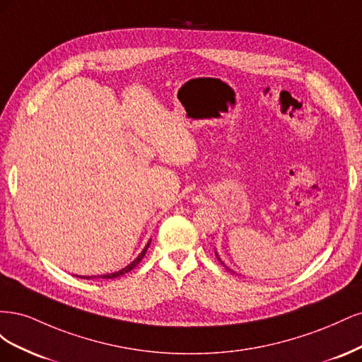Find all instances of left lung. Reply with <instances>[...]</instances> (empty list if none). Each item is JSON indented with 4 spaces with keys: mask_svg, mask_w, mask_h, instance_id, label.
<instances>
[{
    "mask_svg": "<svg viewBox=\"0 0 362 362\" xmlns=\"http://www.w3.org/2000/svg\"><path fill=\"white\" fill-rule=\"evenodd\" d=\"M221 262H222V261H221ZM222 264H223V262H222Z\"/></svg>",
    "mask_w": 362,
    "mask_h": 362,
    "instance_id": "obj_1",
    "label": "left lung"
}]
</instances>
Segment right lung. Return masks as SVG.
<instances>
[{
    "instance_id": "obj_1",
    "label": "right lung",
    "mask_w": 362,
    "mask_h": 362,
    "mask_svg": "<svg viewBox=\"0 0 362 362\" xmlns=\"http://www.w3.org/2000/svg\"><path fill=\"white\" fill-rule=\"evenodd\" d=\"M148 247H149V243L145 246V249L144 250H141V254L133 261V262H131V264L129 266H127L125 269H122V270H119V272H115V273H108V275H103L101 278L103 279H115V278H117V276H122V275H125V273H128V272H131V270H133L137 264H139V262L141 261V258H144L145 257V254H146V250H148ZM93 278H96V276H93ZM83 279H90V276H83Z\"/></svg>"
}]
</instances>
